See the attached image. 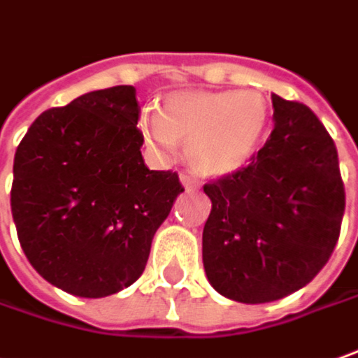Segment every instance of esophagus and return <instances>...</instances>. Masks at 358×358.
Here are the masks:
<instances>
[{"label": "esophagus", "instance_id": "34e87169", "mask_svg": "<svg viewBox=\"0 0 358 358\" xmlns=\"http://www.w3.org/2000/svg\"><path fill=\"white\" fill-rule=\"evenodd\" d=\"M181 183H183V187L187 191H195V189H199V183L193 181L191 177H187V175H181Z\"/></svg>", "mask_w": 358, "mask_h": 358}]
</instances>
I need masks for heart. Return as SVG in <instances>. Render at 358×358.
I'll return each instance as SVG.
<instances>
[{"label":"heart","mask_w":358,"mask_h":358,"mask_svg":"<svg viewBox=\"0 0 358 358\" xmlns=\"http://www.w3.org/2000/svg\"><path fill=\"white\" fill-rule=\"evenodd\" d=\"M270 108L256 90L173 92L159 112L143 108L141 136L159 153L185 143L187 159L205 177L238 173L262 145Z\"/></svg>","instance_id":"1"}]
</instances>
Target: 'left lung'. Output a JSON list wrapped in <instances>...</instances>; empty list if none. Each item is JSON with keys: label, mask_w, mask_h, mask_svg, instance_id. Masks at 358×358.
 Instances as JSON below:
<instances>
[{"label": "left lung", "mask_w": 358, "mask_h": 358, "mask_svg": "<svg viewBox=\"0 0 358 358\" xmlns=\"http://www.w3.org/2000/svg\"><path fill=\"white\" fill-rule=\"evenodd\" d=\"M270 140L238 173L207 183L203 264L220 296L268 303L308 285L339 241L337 148L306 104L272 94Z\"/></svg>", "instance_id": "8db88e82"}]
</instances>
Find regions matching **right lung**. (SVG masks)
<instances>
[{"instance_id":"obj_1","label":"right lung","mask_w":358,"mask_h":358,"mask_svg":"<svg viewBox=\"0 0 358 358\" xmlns=\"http://www.w3.org/2000/svg\"><path fill=\"white\" fill-rule=\"evenodd\" d=\"M134 86H112L43 112L13 159L11 215L31 266L78 297L131 285L185 189L141 157Z\"/></svg>"}]
</instances>
